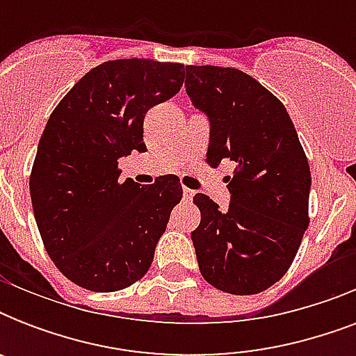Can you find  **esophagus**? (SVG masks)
I'll return each mask as SVG.
<instances>
[{"label": "esophagus", "mask_w": 356, "mask_h": 356, "mask_svg": "<svg viewBox=\"0 0 356 356\" xmlns=\"http://www.w3.org/2000/svg\"><path fill=\"white\" fill-rule=\"evenodd\" d=\"M192 197H194V190L183 188V200L188 203V201H192Z\"/></svg>", "instance_id": "1"}]
</instances>
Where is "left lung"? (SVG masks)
<instances>
[{"label": "left lung", "mask_w": 356, "mask_h": 356, "mask_svg": "<svg viewBox=\"0 0 356 356\" xmlns=\"http://www.w3.org/2000/svg\"><path fill=\"white\" fill-rule=\"evenodd\" d=\"M186 94L211 123L207 161H234L231 203L195 194L192 233L203 279L234 296L259 293L292 266L309 227L310 168L286 108L251 75L186 66Z\"/></svg>", "instance_id": "8db88e82"}]
</instances>
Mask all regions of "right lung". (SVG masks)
<instances>
[{"mask_svg": "<svg viewBox=\"0 0 356 356\" xmlns=\"http://www.w3.org/2000/svg\"><path fill=\"white\" fill-rule=\"evenodd\" d=\"M184 66L108 60L60 99L38 142L29 179L42 242L60 273L94 292L145 275L170 212L183 197L175 175L147 188L120 181L118 161L145 151L144 116L181 90Z\"/></svg>", "mask_w": 356, "mask_h": 356, "instance_id": "obj_1", "label": "right lung"}]
</instances>
